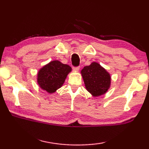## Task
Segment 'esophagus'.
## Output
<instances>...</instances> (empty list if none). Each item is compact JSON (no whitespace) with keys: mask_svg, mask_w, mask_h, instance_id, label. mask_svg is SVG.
Instances as JSON below:
<instances>
[{"mask_svg":"<svg viewBox=\"0 0 149 149\" xmlns=\"http://www.w3.org/2000/svg\"><path fill=\"white\" fill-rule=\"evenodd\" d=\"M79 68H80L79 66L74 67V68H73V70H74V71H75V72H77V71H79Z\"/></svg>","mask_w":149,"mask_h":149,"instance_id":"esophagus-1","label":"esophagus"}]
</instances>
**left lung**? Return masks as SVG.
Masks as SVG:
<instances>
[{
	"mask_svg": "<svg viewBox=\"0 0 149 149\" xmlns=\"http://www.w3.org/2000/svg\"><path fill=\"white\" fill-rule=\"evenodd\" d=\"M86 89L93 97L105 94L110 87L109 73L97 62L85 66L81 71Z\"/></svg>",
	"mask_w": 149,
	"mask_h": 149,
	"instance_id": "8db88e82",
	"label": "left lung"
}]
</instances>
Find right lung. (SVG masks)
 Returning <instances> with one entry per match:
<instances>
[{"label": "right lung", "instance_id": "right-lung-1", "mask_svg": "<svg viewBox=\"0 0 149 149\" xmlns=\"http://www.w3.org/2000/svg\"><path fill=\"white\" fill-rule=\"evenodd\" d=\"M72 68L58 60H54L44 65L37 74V84L42 90L53 93L62 86Z\"/></svg>", "mask_w": 149, "mask_h": 149}]
</instances>
